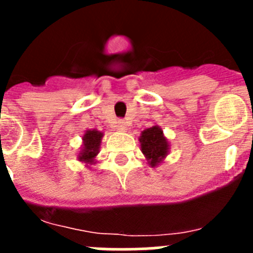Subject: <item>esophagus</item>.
I'll return each mask as SVG.
<instances>
[{
	"label": "esophagus",
	"mask_w": 253,
	"mask_h": 253,
	"mask_svg": "<svg viewBox=\"0 0 253 253\" xmlns=\"http://www.w3.org/2000/svg\"><path fill=\"white\" fill-rule=\"evenodd\" d=\"M116 129L120 131H125L126 130V123L124 120H119V122L116 123Z\"/></svg>",
	"instance_id": "obj_1"
}]
</instances>
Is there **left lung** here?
Segmentation results:
<instances>
[{
    "label": "left lung",
    "mask_w": 253,
    "mask_h": 253,
    "mask_svg": "<svg viewBox=\"0 0 253 253\" xmlns=\"http://www.w3.org/2000/svg\"><path fill=\"white\" fill-rule=\"evenodd\" d=\"M140 151L151 167L160 166L169 153V142L158 125L144 129L139 137Z\"/></svg>",
    "instance_id": "left-lung-1"
}]
</instances>
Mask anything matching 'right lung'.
Returning <instances> with one entry per match:
<instances>
[{
  "label": "right lung",
  "instance_id": "obj_1",
  "mask_svg": "<svg viewBox=\"0 0 253 253\" xmlns=\"http://www.w3.org/2000/svg\"><path fill=\"white\" fill-rule=\"evenodd\" d=\"M104 133L96 129H87L82 135V146L81 151L77 154L80 162L84 163L87 167L96 163V157L99 154L101 139Z\"/></svg>",
  "mask_w": 253,
  "mask_h": 253
}]
</instances>
